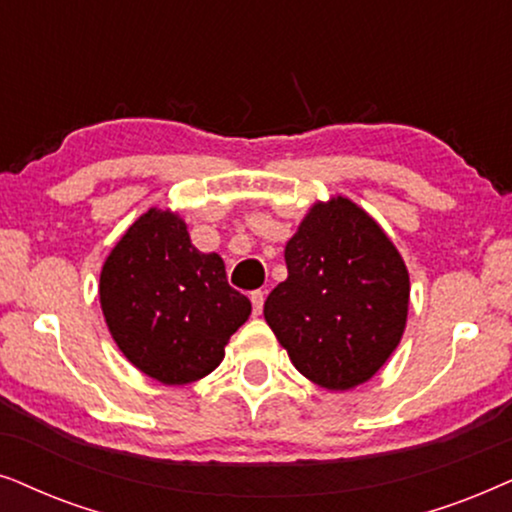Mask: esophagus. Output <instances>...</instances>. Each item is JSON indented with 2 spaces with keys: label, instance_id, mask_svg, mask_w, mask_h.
I'll return each instance as SVG.
<instances>
[{
  "label": "esophagus",
  "instance_id": "34e87169",
  "mask_svg": "<svg viewBox=\"0 0 512 512\" xmlns=\"http://www.w3.org/2000/svg\"><path fill=\"white\" fill-rule=\"evenodd\" d=\"M250 302H252V311H255V316H260L264 309V292L262 290L250 292Z\"/></svg>",
  "mask_w": 512,
  "mask_h": 512
}]
</instances>
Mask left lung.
Instances as JSON below:
<instances>
[{
	"label": "left lung",
	"mask_w": 512,
	"mask_h": 512,
	"mask_svg": "<svg viewBox=\"0 0 512 512\" xmlns=\"http://www.w3.org/2000/svg\"><path fill=\"white\" fill-rule=\"evenodd\" d=\"M285 264L264 318L292 365L327 391L370 381L410 309V274L386 231L346 196L316 201L285 243Z\"/></svg>",
	"instance_id": "obj_1"
}]
</instances>
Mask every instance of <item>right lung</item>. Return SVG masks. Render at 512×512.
<instances>
[{
	"instance_id": "obj_1",
	"label": "right lung",
	"mask_w": 512,
	"mask_h": 512,
	"mask_svg": "<svg viewBox=\"0 0 512 512\" xmlns=\"http://www.w3.org/2000/svg\"><path fill=\"white\" fill-rule=\"evenodd\" d=\"M98 292L119 351L166 386L213 372L252 311L227 283L222 257L194 248L185 220L161 208H149L119 238Z\"/></svg>"
}]
</instances>
